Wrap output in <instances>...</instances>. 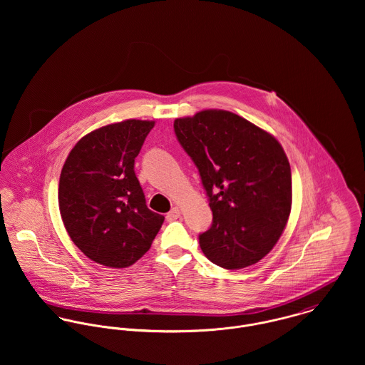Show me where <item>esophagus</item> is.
Segmentation results:
<instances>
[{"label":"esophagus","instance_id":"obj_1","mask_svg":"<svg viewBox=\"0 0 365 365\" xmlns=\"http://www.w3.org/2000/svg\"><path fill=\"white\" fill-rule=\"evenodd\" d=\"M167 220H175V219H178L180 217V209L177 208V207H174V208L171 209L168 213H167Z\"/></svg>","mask_w":365,"mask_h":365}]
</instances>
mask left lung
Wrapping results in <instances>:
<instances>
[{"mask_svg": "<svg viewBox=\"0 0 365 365\" xmlns=\"http://www.w3.org/2000/svg\"><path fill=\"white\" fill-rule=\"evenodd\" d=\"M174 132L200 171L213 215L200 235L204 255L226 269L256 264L275 246L291 212V167L282 146L222 109L178 118Z\"/></svg>", "mask_w": 365, "mask_h": 365, "instance_id": "8db88e82", "label": "left lung"}]
</instances>
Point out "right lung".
I'll return each instance as SVG.
<instances>
[{"instance_id": "right-lung-1", "label": "right lung", "mask_w": 365, "mask_h": 365, "mask_svg": "<svg viewBox=\"0 0 365 365\" xmlns=\"http://www.w3.org/2000/svg\"><path fill=\"white\" fill-rule=\"evenodd\" d=\"M153 120L128 119L77 142L61 168L58 208L73 243L98 264L125 268L152 246L164 216L150 210L135 158Z\"/></svg>"}]
</instances>
